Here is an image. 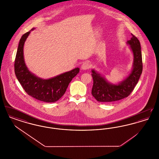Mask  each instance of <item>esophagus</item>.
<instances>
[{
	"mask_svg": "<svg viewBox=\"0 0 159 159\" xmlns=\"http://www.w3.org/2000/svg\"><path fill=\"white\" fill-rule=\"evenodd\" d=\"M90 64L88 62H83L81 66V68L83 70H88L90 68Z\"/></svg>",
	"mask_w": 159,
	"mask_h": 159,
	"instance_id": "obj_1",
	"label": "esophagus"
}]
</instances>
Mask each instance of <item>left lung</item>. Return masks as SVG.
<instances>
[{"label":"left lung","instance_id":"8db88e82","mask_svg":"<svg viewBox=\"0 0 159 159\" xmlns=\"http://www.w3.org/2000/svg\"><path fill=\"white\" fill-rule=\"evenodd\" d=\"M132 36L127 43L130 45L134 54L133 68L130 75L124 80L118 84H111L94 70H92L93 80L92 95L99 102H113L126 98L138 82L143 71L141 48L138 38L132 34Z\"/></svg>","mask_w":159,"mask_h":159}]
</instances>
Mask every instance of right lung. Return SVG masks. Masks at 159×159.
Wrapping results in <instances>:
<instances>
[{"mask_svg": "<svg viewBox=\"0 0 159 159\" xmlns=\"http://www.w3.org/2000/svg\"><path fill=\"white\" fill-rule=\"evenodd\" d=\"M34 29L33 28L31 31ZM31 31L23 34L20 40L14 64L15 75L28 95L41 101L54 102L65 93L70 82L79 73V68H75L49 79H40L31 73L25 66L23 53L25 41Z\"/></svg>", "mask_w": 159, "mask_h": 159, "instance_id": "add662e5", "label": "right lung"}]
</instances>
